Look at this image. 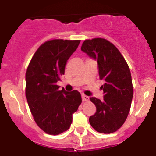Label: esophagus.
Listing matches in <instances>:
<instances>
[{"label":"esophagus","instance_id":"esophagus-1","mask_svg":"<svg viewBox=\"0 0 156 156\" xmlns=\"http://www.w3.org/2000/svg\"><path fill=\"white\" fill-rule=\"evenodd\" d=\"M82 100L83 101H89V97L85 94H82Z\"/></svg>","mask_w":156,"mask_h":156}]
</instances>
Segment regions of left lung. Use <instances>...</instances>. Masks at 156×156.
I'll return each instance as SVG.
<instances>
[{
	"label": "left lung",
	"mask_w": 156,
	"mask_h": 156,
	"mask_svg": "<svg viewBox=\"0 0 156 156\" xmlns=\"http://www.w3.org/2000/svg\"><path fill=\"white\" fill-rule=\"evenodd\" d=\"M81 51L97 60L99 78L104 81L101 87L104 99L90 98L97 108L89 118L90 124L99 133H113L124 123L130 109L133 89L129 66L116 47L103 38L86 40Z\"/></svg>",
	"instance_id": "8db88e82"
}]
</instances>
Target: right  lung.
I'll use <instances>...</instances> for the list:
<instances>
[{
	"label": "right lung",
	"mask_w": 156,
	"mask_h": 156,
	"mask_svg": "<svg viewBox=\"0 0 156 156\" xmlns=\"http://www.w3.org/2000/svg\"><path fill=\"white\" fill-rule=\"evenodd\" d=\"M80 42L61 39L46 41L35 52L27 69V102L37 126L48 134H60L69 129L73 114L82 102L76 90H59L57 85Z\"/></svg>",
	"instance_id": "right-lung-1"
}]
</instances>
